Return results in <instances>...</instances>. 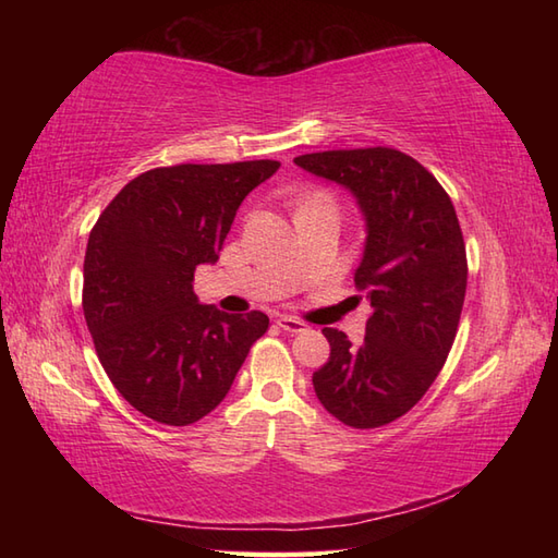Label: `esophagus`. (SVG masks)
<instances>
[{"instance_id":"obj_1","label":"esophagus","mask_w":558,"mask_h":558,"mask_svg":"<svg viewBox=\"0 0 558 558\" xmlns=\"http://www.w3.org/2000/svg\"><path fill=\"white\" fill-rule=\"evenodd\" d=\"M278 326L286 330V333H302V330H306V324L304 322H300V318H294V316H280L278 318Z\"/></svg>"}]
</instances>
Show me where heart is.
Masks as SVG:
<instances>
[{
  "instance_id": "obj_1",
  "label": "heart",
  "mask_w": 558,
  "mask_h": 558,
  "mask_svg": "<svg viewBox=\"0 0 558 558\" xmlns=\"http://www.w3.org/2000/svg\"><path fill=\"white\" fill-rule=\"evenodd\" d=\"M310 201H328V196H324V194H314V196H310L304 201V204H310Z\"/></svg>"
}]
</instances>
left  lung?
<instances>
[{
	"mask_svg": "<svg viewBox=\"0 0 558 558\" xmlns=\"http://www.w3.org/2000/svg\"><path fill=\"white\" fill-rule=\"evenodd\" d=\"M294 165L345 186L364 216L354 286L372 304L366 336L352 345L324 328L330 357L312 381L336 420L374 429L417 405L453 345L468 288L460 222L436 177L396 148L306 153Z\"/></svg>",
	"mask_w": 558,
	"mask_h": 558,
	"instance_id": "left-lung-1",
	"label": "left lung"
}]
</instances>
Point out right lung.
<instances>
[{"mask_svg": "<svg viewBox=\"0 0 558 558\" xmlns=\"http://www.w3.org/2000/svg\"><path fill=\"white\" fill-rule=\"evenodd\" d=\"M278 160L172 165L129 182L90 230L83 314L129 405L170 426L216 410L268 330L264 312L201 304L194 270L216 264L236 208Z\"/></svg>", "mask_w": 558, "mask_h": 558, "instance_id": "obj_1", "label": "right lung"}]
</instances>
